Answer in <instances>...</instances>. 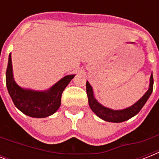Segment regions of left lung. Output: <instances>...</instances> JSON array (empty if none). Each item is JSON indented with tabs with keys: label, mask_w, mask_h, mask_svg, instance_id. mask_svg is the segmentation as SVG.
Wrapping results in <instances>:
<instances>
[{
	"label": "left lung",
	"mask_w": 159,
	"mask_h": 159,
	"mask_svg": "<svg viewBox=\"0 0 159 159\" xmlns=\"http://www.w3.org/2000/svg\"><path fill=\"white\" fill-rule=\"evenodd\" d=\"M149 87L148 90L145 92V94L139 100L138 102L132 105L129 107H127L123 110H113V109L107 108L106 106H102L97 102L95 98L92 86L88 82H87L86 87H87V94L88 97V103H89L90 108L92 111L97 115L99 118L102 119L103 120L108 121V122H113V123H120L124 121L128 120L130 118L136 116L143 108V106L148 101L150 95L153 92V74H151L150 80H149Z\"/></svg>",
	"instance_id": "8db88e82"
}]
</instances>
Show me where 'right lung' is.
I'll return each mask as SVG.
<instances>
[{"mask_svg":"<svg viewBox=\"0 0 159 159\" xmlns=\"http://www.w3.org/2000/svg\"><path fill=\"white\" fill-rule=\"evenodd\" d=\"M75 75H67L46 91H34L20 87L14 79L11 53L6 73V87L14 104L25 115L33 118H45L54 114L61 105V97Z\"/></svg>","mask_w":159,"mask_h":159,"instance_id":"obj_1","label":"right lung"}]
</instances>
